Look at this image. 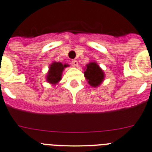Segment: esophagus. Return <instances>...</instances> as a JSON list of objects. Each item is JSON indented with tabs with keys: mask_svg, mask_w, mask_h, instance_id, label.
Instances as JSON below:
<instances>
[{
	"mask_svg": "<svg viewBox=\"0 0 152 152\" xmlns=\"http://www.w3.org/2000/svg\"><path fill=\"white\" fill-rule=\"evenodd\" d=\"M71 64H72L73 66H78V61H76V60H73V61H72V62H71Z\"/></svg>",
	"mask_w": 152,
	"mask_h": 152,
	"instance_id": "34e87169",
	"label": "esophagus"
}]
</instances>
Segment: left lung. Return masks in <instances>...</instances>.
Listing matches in <instances>:
<instances>
[{"instance_id":"left-lung-1","label":"left lung","mask_w":152,"mask_h":152,"mask_svg":"<svg viewBox=\"0 0 152 152\" xmlns=\"http://www.w3.org/2000/svg\"><path fill=\"white\" fill-rule=\"evenodd\" d=\"M84 76L87 79L88 84L92 87L100 86L104 79V73L103 70L95 62H90L86 65Z\"/></svg>"}]
</instances>
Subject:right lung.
<instances>
[{"label": "right lung", "mask_w": 152, "mask_h": 152, "mask_svg": "<svg viewBox=\"0 0 152 152\" xmlns=\"http://www.w3.org/2000/svg\"><path fill=\"white\" fill-rule=\"evenodd\" d=\"M68 66L67 64H63L61 62H53L50 65L47 76V81L52 85H56L59 83L62 76L63 70Z\"/></svg>", "instance_id": "add662e5"}]
</instances>
